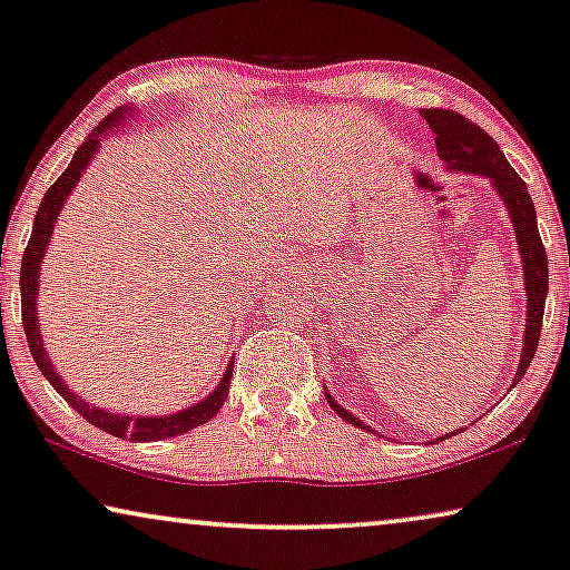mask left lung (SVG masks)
Returning a JSON list of instances; mask_svg holds the SVG:
<instances>
[{
  "label": "left lung",
  "instance_id": "8db88e82",
  "mask_svg": "<svg viewBox=\"0 0 570 570\" xmlns=\"http://www.w3.org/2000/svg\"><path fill=\"white\" fill-rule=\"evenodd\" d=\"M423 118L431 126V131L436 134V153L446 163L450 170L460 173H473V176H487L492 181L494 191L500 194L502 205L508 207L510 220H513V232L518 239V252H521L523 263V284H525V331H523V352L521 363L515 368L513 384L518 379H523L525 368L531 365V357L537 355L539 344V331H542L544 318V299H547V286H550V276H547V252L537 228V210L531 194L525 189L523 178L510 168V163L502 155V149L497 147V141L489 136L484 128L463 118V115L452 110H423ZM328 405L336 410L344 421L352 426L368 429L360 417H355L350 410L336 405V400L331 397L326 389ZM450 436V434H446Z\"/></svg>",
  "mask_w": 570,
  "mask_h": 570
}]
</instances>
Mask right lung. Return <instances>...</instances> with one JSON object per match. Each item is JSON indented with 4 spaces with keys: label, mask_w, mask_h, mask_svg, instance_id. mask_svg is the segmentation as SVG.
Wrapping results in <instances>:
<instances>
[{
    "label": "right lung",
    "mask_w": 570,
    "mask_h": 570,
    "mask_svg": "<svg viewBox=\"0 0 570 570\" xmlns=\"http://www.w3.org/2000/svg\"><path fill=\"white\" fill-rule=\"evenodd\" d=\"M128 115H136V107H118V110L107 115V118L99 124L94 131L86 136L78 153L73 155L68 168L57 181L49 186V191L41 199L39 213L33 218V232L31 239L26 244L23 252V265H20V299H23V328H26V338L28 347H31V355L39 365L41 376H45L49 384L57 389V394L68 402L70 407L78 410L91 426L107 431V434L120 436V439H131V442H157V439H170L178 434H186V431L202 426V423L210 421L213 415H218V410L223 407V402L228 397V386H232V373H234V360L228 363L226 373H223L220 384L213 389L210 397H205L197 405L181 410V413L173 415H144V417H134V415H120V413H110L105 407H94L89 402H83L73 389H68V384L57 376L52 360L47 355L45 342H41V328H39V309H36V302H39V271H41V261H45L49 239H52L55 223L60 218L62 205L68 202L73 186L81 181L83 170L89 168V163L97 155L99 144H102L105 134H110L112 128L126 126Z\"/></svg>",
    "instance_id": "1"
}]
</instances>
